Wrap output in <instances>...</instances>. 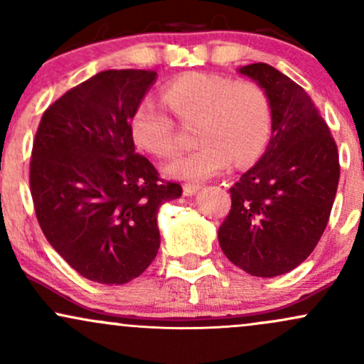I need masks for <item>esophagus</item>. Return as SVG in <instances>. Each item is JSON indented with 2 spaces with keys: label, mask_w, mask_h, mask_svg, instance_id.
Wrapping results in <instances>:
<instances>
[{
  "label": "esophagus",
  "mask_w": 364,
  "mask_h": 364,
  "mask_svg": "<svg viewBox=\"0 0 364 364\" xmlns=\"http://www.w3.org/2000/svg\"><path fill=\"white\" fill-rule=\"evenodd\" d=\"M200 188H202V185H198V183H185V185H183V191H185V195L190 196L195 195Z\"/></svg>",
  "instance_id": "obj_1"
}]
</instances>
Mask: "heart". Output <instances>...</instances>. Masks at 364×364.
Segmentation results:
<instances>
[{
    "label": "heart",
    "mask_w": 364,
    "mask_h": 364,
    "mask_svg": "<svg viewBox=\"0 0 364 364\" xmlns=\"http://www.w3.org/2000/svg\"><path fill=\"white\" fill-rule=\"evenodd\" d=\"M162 99L173 114L193 123L198 147L166 166L173 178L202 181L236 162L248 166L265 150L272 128L267 92L250 80L217 73L191 72L168 82ZM132 139L145 152L168 157L176 149V124L152 97H141L129 114Z\"/></svg>",
    "instance_id": "obj_1"
}]
</instances>
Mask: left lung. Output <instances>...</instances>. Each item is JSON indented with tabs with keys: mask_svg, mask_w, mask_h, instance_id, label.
<instances>
[{
	"mask_svg": "<svg viewBox=\"0 0 364 364\" xmlns=\"http://www.w3.org/2000/svg\"><path fill=\"white\" fill-rule=\"evenodd\" d=\"M267 92L272 136L260 161L231 188L219 228L225 257L255 277H275L310 257L339 185V152L303 87L267 63L240 68Z\"/></svg>",
	"mask_w": 364,
	"mask_h": 364,
	"instance_id": "obj_1",
	"label": "left lung"
}]
</instances>
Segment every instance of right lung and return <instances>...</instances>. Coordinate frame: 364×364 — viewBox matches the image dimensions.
Wrapping results in <instances>:
<instances>
[{
    "label": "right lung",
    "mask_w": 364,
    "mask_h": 364,
    "mask_svg": "<svg viewBox=\"0 0 364 364\" xmlns=\"http://www.w3.org/2000/svg\"><path fill=\"white\" fill-rule=\"evenodd\" d=\"M154 70H106L70 89L41 118L31 193L46 240L82 277L127 284L156 258L159 207L181 196L135 150L129 114Z\"/></svg>",
    "instance_id": "add662e5"
}]
</instances>
